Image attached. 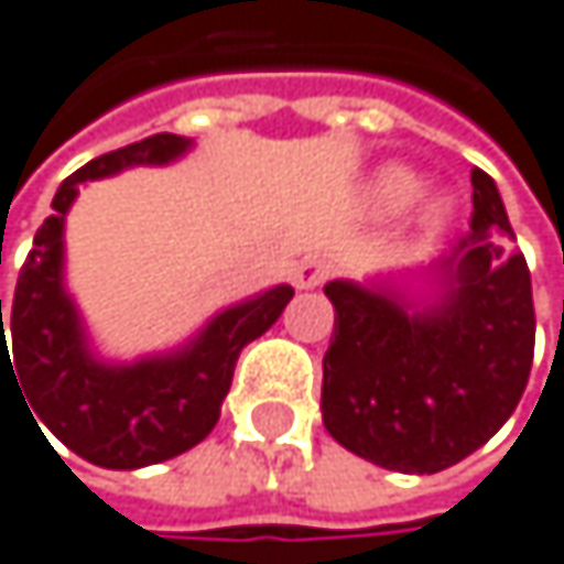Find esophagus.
Masks as SVG:
<instances>
[{
	"label": "esophagus",
	"mask_w": 564,
	"mask_h": 564,
	"mask_svg": "<svg viewBox=\"0 0 564 564\" xmlns=\"http://www.w3.org/2000/svg\"><path fill=\"white\" fill-rule=\"evenodd\" d=\"M292 279H295L299 289H316V285H323V282L329 279V265H326L323 259H302V262L295 265Z\"/></svg>",
	"instance_id": "obj_1"
}]
</instances>
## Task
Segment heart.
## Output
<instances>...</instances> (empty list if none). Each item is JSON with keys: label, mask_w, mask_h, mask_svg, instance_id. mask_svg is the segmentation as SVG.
I'll list each match as a JSON object with an SVG mask.
<instances>
[{"label": "heart", "mask_w": 564, "mask_h": 564, "mask_svg": "<svg viewBox=\"0 0 564 564\" xmlns=\"http://www.w3.org/2000/svg\"><path fill=\"white\" fill-rule=\"evenodd\" d=\"M370 194H373V205H377L380 212H397V208H403V205L413 198V194H416V177H413L406 167H383V171L377 174ZM444 215H447L444 202H431L427 212H424V221H427V225H437Z\"/></svg>", "instance_id": "b5f03b06"}]
</instances>
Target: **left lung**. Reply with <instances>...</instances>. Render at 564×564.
Returning a JSON list of instances; mask_svg holds the SVG:
<instances>
[{
    "instance_id": "obj_1",
    "label": "left lung",
    "mask_w": 564,
    "mask_h": 564,
    "mask_svg": "<svg viewBox=\"0 0 564 564\" xmlns=\"http://www.w3.org/2000/svg\"><path fill=\"white\" fill-rule=\"evenodd\" d=\"M470 228L441 262L444 299L424 313L387 289L329 282L323 424L387 470L437 474L488 444L514 413L534 356L531 272L495 181L474 167Z\"/></svg>"
}]
</instances>
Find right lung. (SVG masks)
<instances>
[{
	"instance_id": "1",
	"label": "right lung",
	"mask_w": 564,
	"mask_h": 564,
	"mask_svg": "<svg viewBox=\"0 0 564 564\" xmlns=\"http://www.w3.org/2000/svg\"><path fill=\"white\" fill-rule=\"evenodd\" d=\"M191 140L154 133L73 171L53 198V215L40 225L12 295V359L6 349L0 299V377L30 400L50 434L90 464L130 470L161 464L202 444L221 416L238 352L259 339L295 295L279 285L259 299L231 305L184 352L133 366H104L87 352L76 308L63 292V218L83 181L117 174L130 164H167ZM36 424V420H33ZM40 427V424H36ZM46 437V434H43Z\"/></svg>"
}]
</instances>
